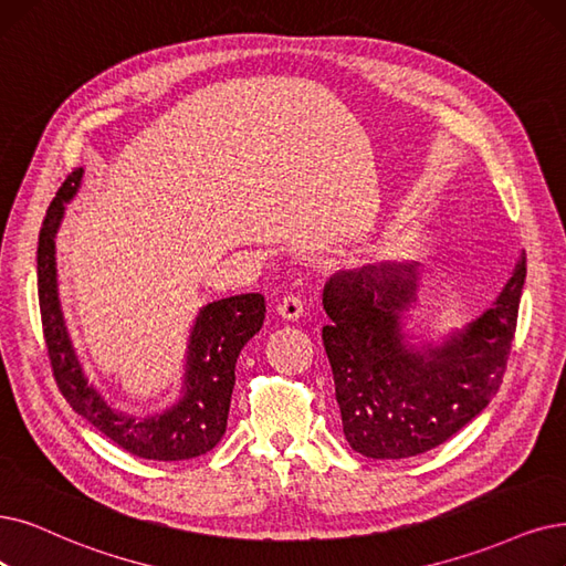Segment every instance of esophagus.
I'll use <instances>...</instances> for the list:
<instances>
[{
  "label": "esophagus",
  "instance_id": "34e87169",
  "mask_svg": "<svg viewBox=\"0 0 566 566\" xmlns=\"http://www.w3.org/2000/svg\"><path fill=\"white\" fill-rule=\"evenodd\" d=\"M279 315L285 321H300L304 315V302L300 295H285L281 302H279Z\"/></svg>",
  "mask_w": 566,
  "mask_h": 566
}]
</instances>
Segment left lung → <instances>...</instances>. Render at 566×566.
<instances>
[{
    "label": "left lung",
    "instance_id": "1",
    "mask_svg": "<svg viewBox=\"0 0 566 566\" xmlns=\"http://www.w3.org/2000/svg\"><path fill=\"white\" fill-rule=\"evenodd\" d=\"M418 262L336 271L325 283L329 357L344 437L371 460L427 453L481 416L502 386L527 276L525 253L500 295L460 329H409L424 285ZM420 329V323H411Z\"/></svg>",
    "mask_w": 566,
    "mask_h": 566
}]
</instances>
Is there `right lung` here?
Returning <instances> with one entry per match:
<instances>
[{
    "label": "right lung",
    "instance_id": "right-lung-1",
    "mask_svg": "<svg viewBox=\"0 0 566 566\" xmlns=\"http://www.w3.org/2000/svg\"><path fill=\"white\" fill-rule=\"evenodd\" d=\"M81 180L83 167L66 176L43 218L36 248L41 323L57 386L78 416L132 455L160 462L205 455L228 429L237 357L248 338L262 329L264 297L260 292H248L201 306L190 327L176 401L153 413L118 409L95 380H90L60 300L55 239L64 207L76 197Z\"/></svg>",
    "mask_w": 566,
    "mask_h": 566
}]
</instances>
